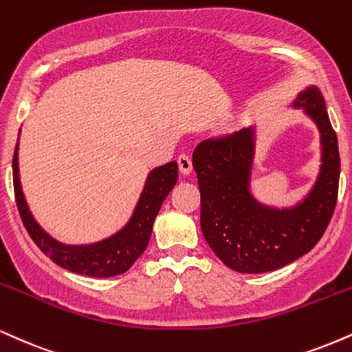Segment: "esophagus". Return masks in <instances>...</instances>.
Masks as SVG:
<instances>
[{"label":"esophagus","instance_id":"esophagus-1","mask_svg":"<svg viewBox=\"0 0 352 352\" xmlns=\"http://www.w3.org/2000/svg\"><path fill=\"white\" fill-rule=\"evenodd\" d=\"M177 162H179V170H180V173H184V175H188V173H192V170H193L192 159H190L187 154L179 155V159H177Z\"/></svg>","mask_w":352,"mask_h":352}]
</instances>
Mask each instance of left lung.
Listing matches in <instances>:
<instances>
[{"instance_id":"left-lung-1","label":"left lung","mask_w":352,"mask_h":352,"mask_svg":"<svg viewBox=\"0 0 352 352\" xmlns=\"http://www.w3.org/2000/svg\"><path fill=\"white\" fill-rule=\"evenodd\" d=\"M320 133L321 165L310 192L287 208L265 205L251 192L256 126L195 147L193 168L201 193V232L224 265L243 274L280 269L310 252L333 217L340 184L338 138L315 85L298 93Z\"/></svg>"}]
</instances>
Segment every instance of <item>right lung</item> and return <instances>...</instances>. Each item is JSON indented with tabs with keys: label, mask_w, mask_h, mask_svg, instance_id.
<instances>
[{
	"label": "right lung",
	"mask_w": 352,
	"mask_h": 352,
	"mask_svg": "<svg viewBox=\"0 0 352 352\" xmlns=\"http://www.w3.org/2000/svg\"><path fill=\"white\" fill-rule=\"evenodd\" d=\"M21 134V129H19ZM19 139L12 157V182H14L16 203L24 226L37 248L55 264L70 272L88 277H113L124 274L134 264L149 244L154 219L162 201L170 193L179 177V165L175 160L152 168L139 197L129 221L108 238L90 244H65L49 234L29 210L21 187L19 177Z\"/></svg>",
	"instance_id": "right-lung-1"
}]
</instances>
